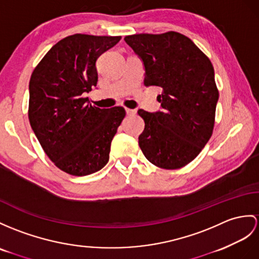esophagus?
<instances>
[{
  "label": "esophagus",
  "instance_id": "1",
  "mask_svg": "<svg viewBox=\"0 0 259 259\" xmlns=\"http://www.w3.org/2000/svg\"><path fill=\"white\" fill-rule=\"evenodd\" d=\"M126 113H127V115H135L136 114V110L126 109Z\"/></svg>",
  "mask_w": 259,
  "mask_h": 259
}]
</instances>
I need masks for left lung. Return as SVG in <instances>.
<instances>
[{
	"label": "left lung",
	"instance_id": "8db88e82",
	"mask_svg": "<svg viewBox=\"0 0 259 259\" xmlns=\"http://www.w3.org/2000/svg\"><path fill=\"white\" fill-rule=\"evenodd\" d=\"M124 40L141 57L145 87H160L162 111L138 110L145 121L138 137L143 154L162 169H179L197 157L212 136L219 90L211 60L177 31L135 34Z\"/></svg>",
	"mask_w": 259,
	"mask_h": 259
}]
</instances>
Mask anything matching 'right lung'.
I'll use <instances>...</instances> for the list:
<instances>
[{"label":"right lung","instance_id":"add662e5","mask_svg":"<svg viewBox=\"0 0 259 259\" xmlns=\"http://www.w3.org/2000/svg\"><path fill=\"white\" fill-rule=\"evenodd\" d=\"M121 36L74 34L49 49L29 80L28 119L56 167L72 176L102 169L125 117L123 106L100 109L84 92L98 83L97 59Z\"/></svg>","mask_w":259,"mask_h":259}]
</instances>
